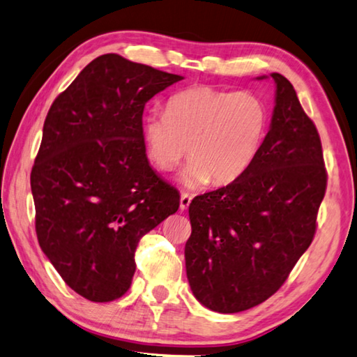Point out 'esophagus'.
<instances>
[{
    "label": "esophagus",
    "instance_id": "34e87169",
    "mask_svg": "<svg viewBox=\"0 0 357 357\" xmlns=\"http://www.w3.org/2000/svg\"><path fill=\"white\" fill-rule=\"evenodd\" d=\"M190 201H192V197L189 195V193H183V195H181V201H179L181 211H185L187 207L190 206Z\"/></svg>",
    "mask_w": 357,
    "mask_h": 357
}]
</instances>
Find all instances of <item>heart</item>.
<instances>
[{
    "mask_svg": "<svg viewBox=\"0 0 357 357\" xmlns=\"http://www.w3.org/2000/svg\"><path fill=\"white\" fill-rule=\"evenodd\" d=\"M268 121V107L256 93L197 86L172 95L165 112L146 114L142 131L160 172H173L190 154L179 181L198 189L242 178L262 150Z\"/></svg>",
    "mask_w": 357,
    "mask_h": 357,
    "instance_id": "heart-1",
    "label": "heart"
}]
</instances>
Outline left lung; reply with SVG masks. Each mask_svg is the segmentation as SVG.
<instances>
[{
    "mask_svg": "<svg viewBox=\"0 0 357 357\" xmlns=\"http://www.w3.org/2000/svg\"><path fill=\"white\" fill-rule=\"evenodd\" d=\"M271 77L276 105L255 164L189 206L187 280L197 300L215 312H242L280 290L312 243L326 192L319 131L289 79Z\"/></svg>",
    "mask_w": 357,
    "mask_h": 357,
    "instance_id": "1",
    "label": "left lung"
}]
</instances>
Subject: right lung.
Here are the masks:
<instances>
[{"mask_svg": "<svg viewBox=\"0 0 357 357\" xmlns=\"http://www.w3.org/2000/svg\"><path fill=\"white\" fill-rule=\"evenodd\" d=\"M181 79L102 54L45 119L31 172L38 245L67 286L90 301L126 294L139 241L178 211V190L148 162L142 115Z\"/></svg>", "mask_w": 357, "mask_h": 357, "instance_id": "1", "label": "right lung"}]
</instances>
